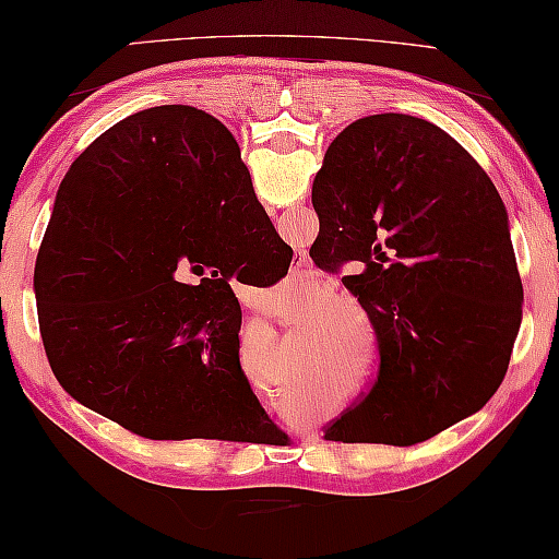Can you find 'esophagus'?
I'll use <instances>...</instances> for the list:
<instances>
[{
  "label": "esophagus",
  "instance_id": "1",
  "mask_svg": "<svg viewBox=\"0 0 559 559\" xmlns=\"http://www.w3.org/2000/svg\"><path fill=\"white\" fill-rule=\"evenodd\" d=\"M297 272H302V274H312V272H307V257L305 254H299L297 257Z\"/></svg>",
  "mask_w": 559,
  "mask_h": 559
}]
</instances>
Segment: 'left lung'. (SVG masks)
<instances>
[{
    "instance_id": "8db88e82",
    "label": "left lung",
    "mask_w": 559,
    "mask_h": 559,
    "mask_svg": "<svg viewBox=\"0 0 559 559\" xmlns=\"http://www.w3.org/2000/svg\"><path fill=\"white\" fill-rule=\"evenodd\" d=\"M325 257L373 322L380 373L328 441L411 447L484 408L522 325L509 216L439 126L380 112L330 143L312 183ZM320 239V237H318Z\"/></svg>"
}]
</instances>
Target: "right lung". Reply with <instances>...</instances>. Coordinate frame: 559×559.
Segmentation results:
<instances>
[{
    "mask_svg": "<svg viewBox=\"0 0 559 559\" xmlns=\"http://www.w3.org/2000/svg\"><path fill=\"white\" fill-rule=\"evenodd\" d=\"M289 260L219 120L191 105L133 112L80 153L55 197L35 266L52 373L145 439H287L239 366L229 282ZM193 273L200 285L186 286Z\"/></svg>",
    "mask_w": 559,
    "mask_h": 559,
    "instance_id": "right-lung-1",
    "label": "right lung"
}]
</instances>
